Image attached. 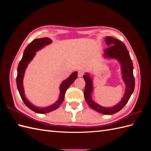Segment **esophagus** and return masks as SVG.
<instances>
[{"instance_id":"1","label":"esophagus","mask_w":151,"mask_h":151,"mask_svg":"<svg viewBox=\"0 0 151 151\" xmlns=\"http://www.w3.org/2000/svg\"><path fill=\"white\" fill-rule=\"evenodd\" d=\"M84 75V72L83 70H79L78 71V77H82Z\"/></svg>"}]
</instances>
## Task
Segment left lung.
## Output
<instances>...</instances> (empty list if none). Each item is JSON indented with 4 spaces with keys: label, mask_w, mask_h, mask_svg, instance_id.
<instances>
[{
    "label": "left lung",
    "mask_w": 151,
    "mask_h": 151,
    "mask_svg": "<svg viewBox=\"0 0 151 151\" xmlns=\"http://www.w3.org/2000/svg\"><path fill=\"white\" fill-rule=\"evenodd\" d=\"M106 43L109 47L105 49L104 57L106 58H114L120 63L122 74V79L125 84V92L121 101L115 106L106 108L100 106L92 99L91 94L93 92V80L88 73L83 76L86 82L84 89V98L89 106L96 111L104 115H111L120 111L125 106L127 103L133 93L135 88V79L133 74V63L131 60L130 54L124 43L121 41L111 36H106Z\"/></svg>",
    "instance_id": "8db88e82"
}]
</instances>
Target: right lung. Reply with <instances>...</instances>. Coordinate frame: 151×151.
Wrapping results in <instances>:
<instances>
[{"instance_id": "add662e5", "label": "right lung", "mask_w": 151, "mask_h": 151, "mask_svg": "<svg viewBox=\"0 0 151 151\" xmlns=\"http://www.w3.org/2000/svg\"><path fill=\"white\" fill-rule=\"evenodd\" d=\"M51 43L52 40H50L48 38H43L34 40L33 42H31L28 46H27V47L24 50L22 58L19 62V65H18L17 67L16 83L17 89L18 91H19L21 99H22V101H23L24 104L30 109L37 113H47L55 110V109H57L59 107V106L62 104L63 99H64L67 89L69 88L73 83H74V81L77 77V72H73L67 79L62 82L60 86V95H59L58 99L54 104L50 105L49 106L45 108L35 106L31 103H29L28 100L27 99L24 94L23 83H22L26 68L28 67V63H29V62L32 60V59L34 58L36 54V52L38 51V50H41L45 46H46V45H48Z\"/></svg>"}]
</instances>
